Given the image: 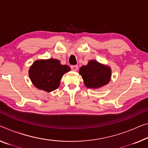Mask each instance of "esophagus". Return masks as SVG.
<instances>
[{"label":"esophagus","mask_w":148,"mask_h":148,"mask_svg":"<svg viewBox=\"0 0 148 148\" xmlns=\"http://www.w3.org/2000/svg\"><path fill=\"white\" fill-rule=\"evenodd\" d=\"M71 69L74 71H77L78 70V65H72L71 67Z\"/></svg>","instance_id":"1"}]
</instances>
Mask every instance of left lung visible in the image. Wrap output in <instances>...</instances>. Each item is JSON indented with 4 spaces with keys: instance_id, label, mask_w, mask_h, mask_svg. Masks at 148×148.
<instances>
[{
    "instance_id": "obj_1",
    "label": "left lung",
    "mask_w": 148,
    "mask_h": 148,
    "mask_svg": "<svg viewBox=\"0 0 148 148\" xmlns=\"http://www.w3.org/2000/svg\"><path fill=\"white\" fill-rule=\"evenodd\" d=\"M79 74L85 85L88 88L97 89L108 84L112 76L110 67L95 60H90L87 65L79 69Z\"/></svg>"
}]
</instances>
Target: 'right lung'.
Here are the masks:
<instances>
[{
	"label": "right lung",
	"mask_w": 148,
	"mask_h": 148,
	"mask_svg": "<svg viewBox=\"0 0 148 148\" xmlns=\"http://www.w3.org/2000/svg\"><path fill=\"white\" fill-rule=\"evenodd\" d=\"M71 69L61 65L56 59L38 60L29 67L28 74L32 83L40 90L51 92L60 87L61 79Z\"/></svg>",
	"instance_id": "1"
}]
</instances>
